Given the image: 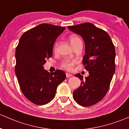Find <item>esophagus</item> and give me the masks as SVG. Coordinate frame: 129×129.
I'll return each instance as SVG.
<instances>
[{
	"label": "esophagus",
	"mask_w": 129,
	"mask_h": 129,
	"mask_svg": "<svg viewBox=\"0 0 129 129\" xmlns=\"http://www.w3.org/2000/svg\"><path fill=\"white\" fill-rule=\"evenodd\" d=\"M73 75H72V74H70V73H66V77L67 78H70L71 77V76H72Z\"/></svg>",
	"instance_id": "obj_1"
}]
</instances>
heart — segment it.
Segmentation results:
<instances>
[{
	"label": "heart",
	"instance_id": "obj_1",
	"mask_svg": "<svg viewBox=\"0 0 129 129\" xmlns=\"http://www.w3.org/2000/svg\"><path fill=\"white\" fill-rule=\"evenodd\" d=\"M69 40H70V43L72 46H75L76 43L79 42H82L81 40L78 36L75 35H72L69 37ZM77 63V60L75 59H64L60 63V67L63 68L65 70H68V71H71L74 68L75 65Z\"/></svg>",
	"mask_w": 129,
	"mask_h": 129
}]
</instances>
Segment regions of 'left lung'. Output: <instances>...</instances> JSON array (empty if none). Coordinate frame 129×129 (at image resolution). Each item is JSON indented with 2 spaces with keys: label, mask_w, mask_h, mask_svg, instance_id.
<instances>
[{
  "label": "left lung",
  "mask_w": 129,
  "mask_h": 129,
  "mask_svg": "<svg viewBox=\"0 0 129 129\" xmlns=\"http://www.w3.org/2000/svg\"><path fill=\"white\" fill-rule=\"evenodd\" d=\"M68 28L84 40L86 54L83 63L89 73L85 80L80 73L76 75L81 82L73 97L80 105L90 107L102 100L108 92L115 72V48L108 34L90 22Z\"/></svg>",
  "instance_id": "left-lung-1"
}]
</instances>
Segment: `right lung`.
Returning <instances> with one entry per match:
<instances>
[{"instance_id": "1", "label": "right lung", "mask_w": 129, "mask_h": 129, "mask_svg": "<svg viewBox=\"0 0 129 129\" xmlns=\"http://www.w3.org/2000/svg\"><path fill=\"white\" fill-rule=\"evenodd\" d=\"M65 29L43 23L21 37L15 53V71L22 94L33 104L42 105L51 101L57 86L66 78L62 70L49 73L43 66L51 57L54 43Z\"/></svg>"}]
</instances>
